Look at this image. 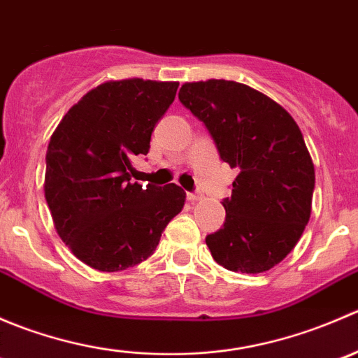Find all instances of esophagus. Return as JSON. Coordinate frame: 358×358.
<instances>
[{"label":"esophagus","instance_id":"1","mask_svg":"<svg viewBox=\"0 0 358 358\" xmlns=\"http://www.w3.org/2000/svg\"><path fill=\"white\" fill-rule=\"evenodd\" d=\"M187 199H189L190 202H197L202 199V194L201 192H189L187 194Z\"/></svg>","mask_w":358,"mask_h":358}]
</instances>
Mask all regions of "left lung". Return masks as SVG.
Listing matches in <instances>:
<instances>
[{
	"instance_id": "8db88e82",
	"label": "left lung",
	"mask_w": 358,
	"mask_h": 358,
	"mask_svg": "<svg viewBox=\"0 0 358 358\" xmlns=\"http://www.w3.org/2000/svg\"><path fill=\"white\" fill-rule=\"evenodd\" d=\"M178 99L206 124L220 157L239 169L227 216L206 237L211 256L230 272L262 273L298 244L312 213L315 169L301 131L282 106L236 81L182 85Z\"/></svg>"
}]
</instances>
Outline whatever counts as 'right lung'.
Masks as SVG:
<instances>
[{
	"mask_svg": "<svg viewBox=\"0 0 358 358\" xmlns=\"http://www.w3.org/2000/svg\"><path fill=\"white\" fill-rule=\"evenodd\" d=\"M176 81L129 78L90 90L59 122L46 150L45 199L72 255L100 272L149 258L182 211V187L131 183V159L175 100Z\"/></svg>",
	"mask_w": 358,
	"mask_h": 358,
	"instance_id": "add662e5",
	"label": "right lung"
}]
</instances>
